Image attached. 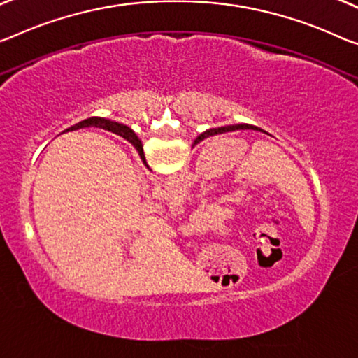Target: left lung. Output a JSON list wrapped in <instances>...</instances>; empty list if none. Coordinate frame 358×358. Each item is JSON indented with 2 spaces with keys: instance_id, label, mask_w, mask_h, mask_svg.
Instances as JSON below:
<instances>
[{
  "instance_id": "obj_1",
  "label": "left lung",
  "mask_w": 358,
  "mask_h": 358,
  "mask_svg": "<svg viewBox=\"0 0 358 358\" xmlns=\"http://www.w3.org/2000/svg\"><path fill=\"white\" fill-rule=\"evenodd\" d=\"M234 128H236V129H259V128H256V126H251V124H236V126H232V129Z\"/></svg>"
}]
</instances>
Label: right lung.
<instances>
[{"label": "right lung", "instance_id": "right-lung-1", "mask_svg": "<svg viewBox=\"0 0 358 358\" xmlns=\"http://www.w3.org/2000/svg\"><path fill=\"white\" fill-rule=\"evenodd\" d=\"M90 126H96V128H102V129H107V131H112V133H117L118 136L124 137V139H128L131 144H133L137 152H139V155L142 160L145 163V157H144V150H142V142L139 141V137H137L133 131H131L128 126H123L120 123H115V122H110V120L106 118H99V117H92V118H87L85 122H80L76 123L75 126H71L67 131H75V129H80V128H90Z\"/></svg>", "mask_w": 358, "mask_h": 358}]
</instances>
